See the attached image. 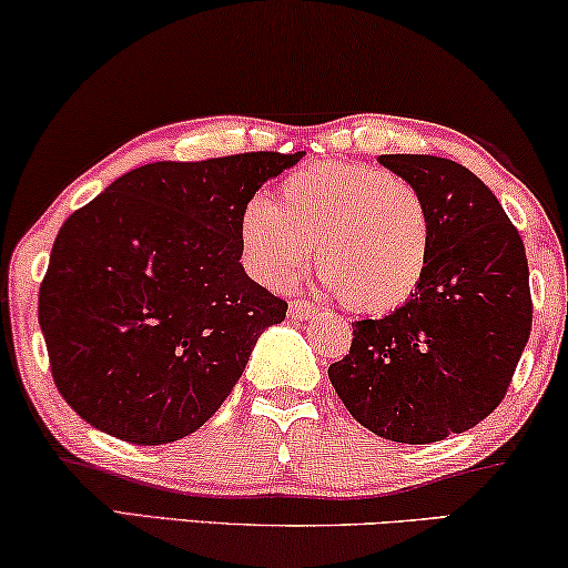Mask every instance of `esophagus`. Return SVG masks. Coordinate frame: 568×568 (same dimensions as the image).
<instances>
[{
    "label": "esophagus",
    "mask_w": 568,
    "mask_h": 568,
    "mask_svg": "<svg viewBox=\"0 0 568 568\" xmlns=\"http://www.w3.org/2000/svg\"><path fill=\"white\" fill-rule=\"evenodd\" d=\"M315 313H317V305H313L310 300H292L290 317H294V321H307V317H313Z\"/></svg>",
    "instance_id": "34e87169"
}]
</instances>
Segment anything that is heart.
<instances>
[{
    "instance_id": "1",
    "label": "heart",
    "mask_w": 568,
    "mask_h": 568,
    "mask_svg": "<svg viewBox=\"0 0 568 568\" xmlns=\"http://www.w3.org/2000/svg\"><path fill=\"white\" fill-rule=\"evenodd\" d=\"M240 245L261 284H290L315 251L317 274L348 310L387 313L422 286L432 227L422 193L390 170L325 162L286 175L278 206L247 201Z\"/></svg>"
}]
</instances>
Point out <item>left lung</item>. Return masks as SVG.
Listing matches in <instances>:
<instances>
[{"label":"left lung","instance_id":"left-lung-1","mask_svg":"<svg viewBox=\"0 0 568 568\" xmlns=\"http://www.w3.org/2000/svg\"><path fill=\"white\" fill-rule=\"evenodd\" d=\"M377 160L424 196L429 268L406 305L352 323L328 377L364 429L429 445L473 429L507 395L532 328L530 271L517 227L468 168L434 154Z\"/></svg>","mask_w":568,"mask_h":568}]
</instances>
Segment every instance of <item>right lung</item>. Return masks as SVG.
<instances>
[{
  "label": "right lung",
  "instance_id": "1",
  "mask_svg": "<svg viewBox=\"0 0 568 568\" xmlns=\"http://www.w3.org/2000/svg\"><path fill=\"white\" fill-rule=\"evenodd\" d=\"M300 158L152 162L61 224L38 323L53 383L90 426L168 445L216 414L261 333L286 317L240 263V216Z\"/></svg>",
  "mask_w": 568,
  "mask_h": 568
}]
</instances>
